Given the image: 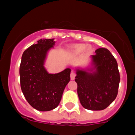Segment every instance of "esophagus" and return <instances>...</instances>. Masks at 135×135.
<instances>
[{
	"label": "esophagus",
	"instance_id": "esophagus-1",
	"mask_svg": "<svg viewBox=\"0 0 135 135\" xmlns=\"http://www.w3.org/2000/svg\"><path fill=\"white\" fill-rule=\"evenodd\" d=\"M75 76H76V74H75V72L72 71L71 73H70V79L71 80H74L75 79Z\"/></svg>",
	"mask_w": 135,
	"mask_h": 135
}]
</instances>
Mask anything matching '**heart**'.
I'll list each match as a JSON object with an SVG mask.
<instances>
[{"label": "heart", "mask_w": 135, "mask_h": 135, "mask_svg": "<svg viewBox=\"0 0 135 135\" xmlns=\"http://www.w3.org/2000/svg\"><path fill=\"white\" fill-rule=\"evenodd\" d=\"M86 46V44H83V43L76 44V45H73V46H72V52H73V54H75V55H78V54L83 52V50L85 49ZM86 52H90V50H91V47H90V46H88L86 48Z\"/></svg>", "instance_id": "1"}]
</instances>
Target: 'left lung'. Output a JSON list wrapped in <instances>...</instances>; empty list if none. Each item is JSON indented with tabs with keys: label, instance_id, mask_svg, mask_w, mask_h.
I'll return each instance as SVG.
<instances>
[{
	"label": "left lung",
	"instance_id": "1",
	"mask_svg": "<svg viewBox=\"0 0 135 135\" xmlns=\"http://www.w3.org/2000/svg\"><path fill=\"white\" fill-rule=\"evenodd\" d=\"M95 52L96 55L92 56V60L96 71L90 73L78 69L75 82L83 107L88 110H101L108 107L117 97L120 74L117 60L108 49L100 48Z\"/></svg>",
	"mask_w": 135,
	"mask_h": 135
}]
</instances>
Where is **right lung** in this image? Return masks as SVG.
Returning <instances> with one entry per match:
<instances>
[{"instance_id":"right-lung-1","label":"right lung","mask_w":135,"mask_h":135,"mask_svg":"<svg viewBox=\"0 0 135 135\" xmlns=\"http://www.w3.org/2000/svg\"><path fill=\"white\" fill-rule=\"evenodd\" d=\"M24 51L20 65L22 93L34 109L49 111L57 107L64 89L70 80V69L49 74L44 67L46 53L53 47L54 38L41 39Z\"/></svg>"}]
</instances>
